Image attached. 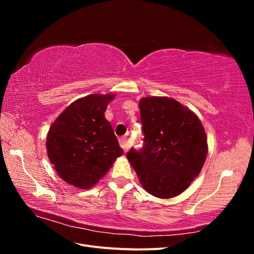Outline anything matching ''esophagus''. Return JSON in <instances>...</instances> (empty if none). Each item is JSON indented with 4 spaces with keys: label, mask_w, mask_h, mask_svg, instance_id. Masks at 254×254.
<instances>
[{
    "label": "esophagus",
    "mask_w": 254,
    "mask_h": 254,
    "mask_svg": "<svg viewBox=\"0 0 254 254\" xmlns=\"http://www.w3.org/2000/svg\"><path fill=\"white\" fill-rule=\"evenodd\" d=\"M120 145H121V147L124 149V151H127L129 149V147H130L128 137L127 136H122L121 139H120Z\"/></svg>",
    "instance_id": "esophagus-1"
}]
</instances>
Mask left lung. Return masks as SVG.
Returning a JSON list of instances; mask_svg holds the SVG:
<instances>
[{"instance_id":"8db88e82","label":"left lung","mask_w":254,"mask_h":254,"mask_svg":"<svg viewBox=\"0 0 254 254\" xmlns=\"http://www.w3.org/2000/svg\"><path fill=\"white\" fill-rule=\"evenodd\" d=\"M143 146L127 159L143 188L158 198L181 194L200 173L207 153L206 135L195 113L168 97L140 101Z\"/></svg>"}]
</instances>
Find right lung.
Masks as SVG:
<instances>
[{
    "label": "right lung",
    "mask_w": 254,
    "mask_h": 254,
    "mask_svg": "<svg viewBox=\"0 0 254 254\" xmlns=\"http://www.w3.org/2000/svg\"><path fill=\"white\" fill-rule=\"evenodd\" d=\"M113 94L77 99L53 123L47 137L48 156L60 178L79 189L102 179L123 155L110 123L105 118Z\"/></svg>",
    "instance_id": "right-lung-1"
}]
</instances>
